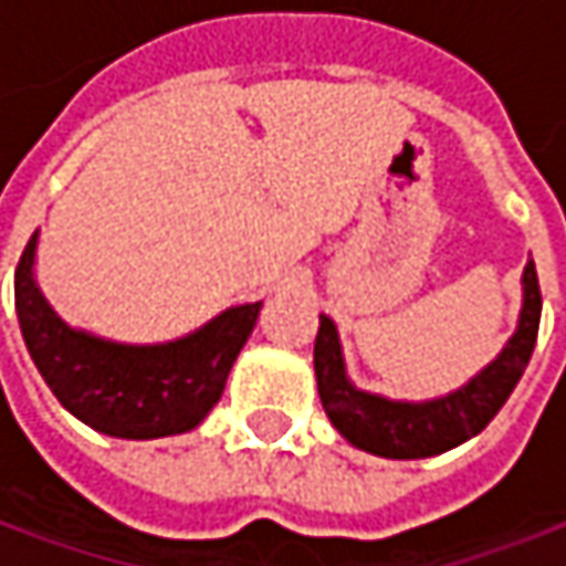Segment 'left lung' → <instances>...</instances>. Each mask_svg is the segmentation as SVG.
Returning a JSON list of instances; mask_svg holds the SVG:
<instances>
[{
    "mask_svg": "<svg viewBox=\"0 0 566 566\" xmlns=\"http://www.w3.org/2000/svg\"><path fill=\"white\" fill-rule=\"evenodd\" d=\"M522 286H525V303L518 315V328L503 347V354L486 370H480L470 384L431 402H389L384 396L354 389L344 377L338 332L332 318L322 315L315 335V380L332 424L354 448L392 461L431 458L464 444L467 438L483 431L503 409L518 377L525 374L538 338L542 290L532 261L525 263Z\"/></svg>",
    "mask_w": 566,
    "mask_h": 566,
    "instance_id": "8db88e82",
    "label": "left lung"
}]
</instances>
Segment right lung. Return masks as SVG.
Returning <instances> with one entry per match:
<instances>
[{"mask_svg":"<svg viewBox=\"0 0 566 566\" xmlns=\"http://www.w3.org/2000/svg\"><path fill=\"white\" fill-rule=\"evenodd\" d=\"M31 234L15 266V308L28 354L44 384L80 422L112 438L189 431L222 399L228 370L254 332L261 303L234 305L196 335L170 344H112L66 328L44 303L31 263Z\"/></svg>","mask_w":566,"mask_h":566,"instance_id":"obj_1","label":"right lung"}]
</instances>
